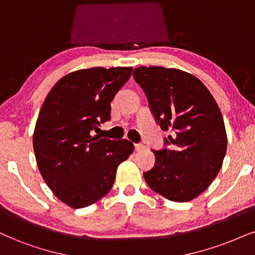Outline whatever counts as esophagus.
<instances>
[{
  "label": "esophagus",
  "instance_id": "obj_1",
  "mask_svg": "<svg viewBox=\"0 0 255 255\" xmlns=\"http://www.w3.org/2000/svg\"><path fill=\"white\" fill-rule=\"evenodd\" d=\"M144 147H145V146H144L143 144H140V143L134 144V150H136V151H142Z\"/></svg>",
  "mask_w": 255,
  "mask_h": 255
}]
</instances>
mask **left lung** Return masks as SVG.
<instances>
[{"instance_id": "obj_1", "label": "left lung", "mask_w": 255, "mask_h": 255, "mask_svg": "<svg viewBox=\"0 0 255 255\" xmlns=\"http://www.w3.org/2000/svg\"><path fill=\"white\" fill-rule=\"evenodd\" d=\"M132 75L157 124L174 131L164 149L152 150L156 163L144 178L165 199L188 202L209 187L222 166L227 134L221 111L202 81L187 72L140 66Z\"/></svg>"}]
</instances>
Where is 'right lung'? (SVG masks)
Masks as SVG:
<instances>
[{"label":"right lung","mask_w":255,"mask_h":255,"mask_svg":"<svg viewBox=\"0 0 255 255\" xmlns=\"http://www.w3.org/2000/svg\"><path fill=\"white\" fill-rule=\"evenodd\" d=\"M132 67H93L62 77L46 97L33 134L43 180L59 200L91 206L111 190L118 165L133 151L127 139L91 136L111 119V102Z\"/></svg>","instance_id":"obj_1"}]
</instances>
